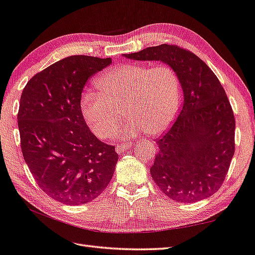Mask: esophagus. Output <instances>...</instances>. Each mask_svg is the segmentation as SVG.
Returning a JSON list of instances; mask_svg holds the SVG:
<instances>
[{"label": "esophagus", "mask_w": 255, "mask_h": 255, "mask_svg": "<svg viewBox=\"0 0 255 255\" xmlns=\"http://www.w3.org/2000/svg\"><path fill=\"white\" fill-rule=\"evenodd\" d=\"M131 146V144L130 143H123V144H117L116 146V152L118 153V154H122V153H124L125 151H127L129 147Z\"/></svg>", "instance_id": "obj_1"}]
</instances>
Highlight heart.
<instances>
[{"mask_svg": "<svg viewBox=\"0 0 255 255\" xmlns=\"http://www.w3.org/2000/svg\"><path fill=\"white\" fill-rule=\"evenodd\" d=\"M100 91L87 89L81 94V114L100 139H108L120 121L115 138H133L142 132L159 134L170 125L179 110L181 85L167 65L145 66L123 64L98 79Z\"/></svg>", "mask_w": 255, "mask_h": 255, "instance_id": "heart-1", "label": "heart"}]
</instances>
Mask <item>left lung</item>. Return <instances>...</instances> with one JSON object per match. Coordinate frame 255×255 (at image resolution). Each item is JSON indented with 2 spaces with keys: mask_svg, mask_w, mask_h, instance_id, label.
Instances as JSON below:
<instances>
[{
  "mask_svg": "<svg viewBox=\"0 0 255 255\" xmlns=\"http://www.w3.org/2000/svg\"><path fill=\"white\" fill-rule=\"evenodd\" d=\"M123 56L168 65L183 92L179 116L156 141L153 180L176 202L211 197L221 188L235 153V117L220 80L201 58L177 45L151 46Z\"/></svg>",
  "mask_w": 255,
  "mask_h": 255,
  "instance_id": "left-lung-1",
  "label": "left lung"
}]
</instances>
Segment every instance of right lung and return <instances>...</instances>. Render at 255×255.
Wrapping results in <instances>:
<instances>
[{
    "label": "right lung",
    "instance_id": "1",
    "mask_svg": "<svg viewBox=\"0 0 255 255\" xmlns=\"http://www.w3.org/2000/svg\"><path fill=\"white\" fill-rule=\"evenodd\" d=\"M111 63L110 57H65L34 75L21 93L17 120L23 159L39 187L64 204L90 202L114 175L115 147L90 131L80 109L87 80Z\"/></svg>",
    "mask_w": 255,
    "mask_h": 255
}]
</instances>
